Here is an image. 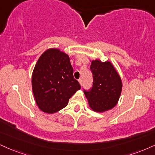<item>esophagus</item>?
Instances as JSON below:
<instances>
[{
	"mask_svg": "<svg viewBox=\"0 0 155 155\" xmlns=\"http://www.w3.org/2000/svg\"><path fill=\"white\" fill-rule=\"evenodd\" d=\"M79 83H80V84H81V85L82 86V85H83V79H80L79 80Z\"/></svg>",
	"mask_w": 155,
	"mask_h": 155,
	"instance_id": "34e87169",
	"label": "esophagus"
}]
</instances>
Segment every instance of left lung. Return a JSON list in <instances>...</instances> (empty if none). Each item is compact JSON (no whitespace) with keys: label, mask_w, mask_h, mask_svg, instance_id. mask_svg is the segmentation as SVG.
Returning <instances> with one entry per match:
<instances>
[{"label":"left lung","mask_w":155,"mask_h":155,"mask_svg":"<svg viewBox=\"0 0 155 155\" xmlns=\"http://www.w3.org/2000/svg\"><path fill=\"white\" fill-rule=\"evenodd\" d=\"M91 70L93 74V86L84 89V93L93 110L104 112L117 104L121 93L122 83L119 74L110 62L93 60Z\"/></svg>","instance_id":"obj_1"}]
</instances>
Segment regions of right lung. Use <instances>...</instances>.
I'll use <instances>...</instances> for the list:
<instances>
[{
  "label": "right lung",
  "instance_id": "add662e5",
  "mask_svg": "<svg viewBox=\"0 0 155 155\" xmlns=\"http://www.w3.org/2000/svg\"><path fill=\"white\" fill-rule=\"evenodd\" d=\"M81 87L74 78L68 54L57 49H49L41 55L32 74V90L42 111L54 114L64 108Z\"/></svg>",
  "mask_w": 155,
  "mask_h": 155
}]
</instances>
